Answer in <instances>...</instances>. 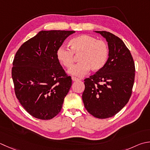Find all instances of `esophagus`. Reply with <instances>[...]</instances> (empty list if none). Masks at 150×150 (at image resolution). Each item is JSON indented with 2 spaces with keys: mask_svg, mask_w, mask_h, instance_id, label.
Segmentation results:
<instances>
[{
  "mask_svg": "<svg viewBox=\"0 0 150 150\" xmlns=\"http://www.w3.org/2000/svg\"><path fill=\"white\" fill-rule=\"evenodd\" d=\"M71 79H72L73 81H77L79 80V79H78L77 78L74 77H71Z\"/></svg>",
  "mask_w": 150,
  "mask_h": 150,
  "instance_id": "34e87169",
  "label": "esophagus"
}]
</instances>
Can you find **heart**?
Wrapping results in <instances>:
<instances>
[{
    "instance_id": "b5f03b06",
    "label": "heart",
    "mask_w": 150,
    "mask_h": 150,
    "mask_svg": "<svg viewBox=\"0 0 150 150\" xmlns=\"http://www.w3.org/2000/svg\"><path fill=\"white\" fill-rule=\"evenodd\" d=\"M70 49L60 47L57 50V57L59 62L67 68H70L74 62V55H79L77 65L69 70V73L77 77H83L90 69L98 71L107 63L108 49L107 43L97 40L94 36L82 34L73 38L69 41Z\"/></svg>"
}]
</instances>
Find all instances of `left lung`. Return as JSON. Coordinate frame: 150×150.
I'll list each match as a JSON object with an SVG mask.
<instances>
[{
	"label": "left lung",
	"mask_w": 150,
	"mask_h": 150,
	"mask_svg": "<svg viewBox=\"0 0 150 150\" xmlns=\"http://www.w3.org/2000/svg\"><path fill=\"white\" fill-rule=\"evenodd\" d=\"M108 43V58L103 68L84 79V107L96 118L105 119L120 112L129 100L135 67L124 42L107 31H95Z\"/></svg>",
	"instance_id": "left-lung-1"
}]
</instances>
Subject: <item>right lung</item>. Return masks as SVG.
Here are the masks:
<instances>
[{"label":"right lung","mask_w":150,"mask_h":150,"mask_svg":"<svg viewBox=\"0 0 150 150\" xmlns=\"http://www.w3.org/2000/svg\"><path fill=\"white\" fill-rule=\"evenodd\" d=\"M75 31L42 30L17 51L11 76L17 99L34 118L51 120L60 112L72 84L57 50Z\"/></svg>","instance_id":"1"}]
</instances>
